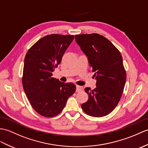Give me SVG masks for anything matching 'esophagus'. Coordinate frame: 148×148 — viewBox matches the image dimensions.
<instances>
[{"instance_id":"obj_1","label":"esophagus","mask_w":148,"mask_h":148,"mask_svg":"<svg viewBox=\"0 0 148 148\" xmlns=\"http://www.w3.org/2000/svg\"><path fill=\"white\" fill-rule=\"evenodd\" d=\"M82 90H83V88H82V86H78V85L76 86V91L77 92H79Z\"/></svg>"}]
</instances>
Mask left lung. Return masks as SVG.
<instances>
[{"label":"left lung","mask_w":148,"mask_h":148,"mask_svg":"<svg viewBox=\"0 0 148 148\" xmlns=\"http://www.w3.org/2000/svg\"><path fill=\"white\" fill-rule=\"evenodd\" d=\"M75 40L88 57L97 79L94 90L84 89L89 98L81 108L91 116L107 115L118 105L126 81L121 52L110 41L97 33L76 35Z\"/></svg>","instance_id":"obj_1"}]
</instances>
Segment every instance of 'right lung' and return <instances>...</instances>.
<instances>
[{
	"label": "right lung",
	"instance_id": "right-lung-1",
	"mask_svg": "<svg viewBox=\"0 0 148 148\" xmlns=\"http://www.w3.org/2000/svg\"><path fill=\"white\" fill-rule=\"evenodd\" d=\"M74 38L57 34L47 35L26 54L22 77L24 91L33 109L45 117L59 114L75 91L74 84L51 77Z\"/></svg>",
	"mask_w": 148,
	"mask_h": 148
}]
</instances>
